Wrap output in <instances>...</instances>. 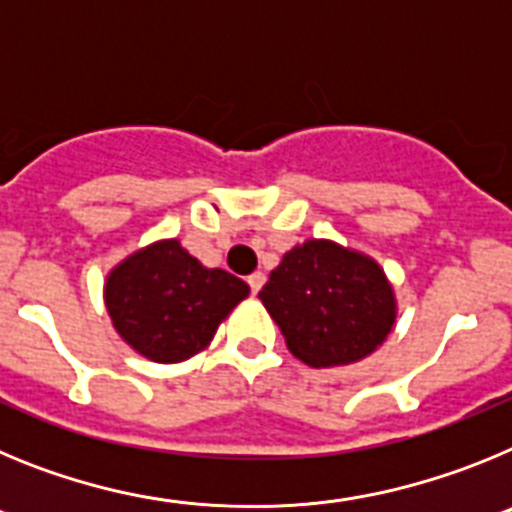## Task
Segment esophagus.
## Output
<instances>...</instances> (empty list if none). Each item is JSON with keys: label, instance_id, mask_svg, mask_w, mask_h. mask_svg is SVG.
Returning a JSON list of instances; mask_svg holds the SVG:
<instances>
[{"label": "esophagus", "instance_id": "esophagus-1", "mask_svg": "<svg viewBox=\"0 0 512 512\" xmlns=\"http://www.w3.org/2000/svg\"><path fill=\"white\" fill-rule=\"evenodd\" d=\"M246 282H248V287H251L253 295H259V289L264 287L266 277H264V274H261V271H253V274H251V277L246 279Z\"/></svg>", "mask_w": 512, "mask_h": 512}]
</instances>
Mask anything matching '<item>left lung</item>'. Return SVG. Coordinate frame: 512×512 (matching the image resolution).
Wrapping results in <instances>:
<instances>
[{"instance_id":"left-lung-1","label":"left lung","mask_w":512,"mask_h":512,"mask_svg":"<svg viewBox=\"0 0 512 512\" xmlns=\"http://www.w3.org/2000/svg\"><path fill=\"white\" fill-rule=\"evenodd\" d=\"M259 297L292 356L315 369L366 359L397 318L382 266L333 241H305L284 253Z\"/></svg>"}]
</instances>
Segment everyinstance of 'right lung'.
Here are the masks:
<instances>
[{
    "mask_svg": "<svg viewBox=\"0 0 512 512\" xmlns=\"http://www.w3.org/2000/svg\"><path fill=\"white\" fill-rule=\"evenodd\" d=\"M248 292L243 279L207 269L169 238L130 253L110 271L104 305L133 351L156 364H176L205 351Z\"/></svg>",
    "mask_w": 512,
    "mask_h": 512,
    "instance_id": "add662e5",
    "label": "right lung"
}]
</instances>
